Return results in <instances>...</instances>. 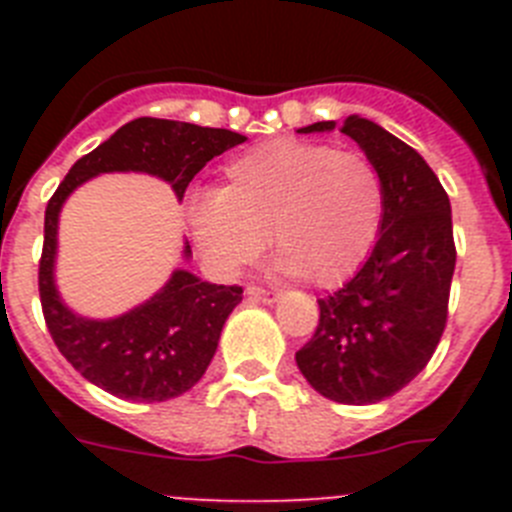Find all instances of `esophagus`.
<instances>
[{
	"label": "esophagus",
	"instance_id": "esophagus-1",
	"mask_svg": "<svg viewBox=\"0 0 512 512\" xmlns=\"http://www.w3.org/2000/svg\"><path fill=\"white\" fill-rule=\"evenodd\" d=\"M246 295L251 297V300H259V302H266V305H271V302L279 300V292H274V289H264V287H256V284H251V287L246 289Z\"/></svg>",
	"mask_w": 512,
	"mask_h": 512
}]
</instances>
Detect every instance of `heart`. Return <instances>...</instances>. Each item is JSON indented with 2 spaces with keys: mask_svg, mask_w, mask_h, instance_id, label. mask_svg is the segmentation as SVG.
Listing matches in <instances>:
<instances>
[{
  "mask_svg": "<svg viewBox=\"0 0 512 512\" xmlns=\"http://www.w3.org/2000/svg\"><path fill=\"white\" fill-rule=\"evenodd\" d=\"M382 210V176L364 153L277 138L233 158L220 189L189 202V223L225 274L259 259L269 235L284 271L328 287L372 251Z\"/></svg>",
  "mask_w": 512,
  "mask_h": 512,
  "instance_id": "heart-1",
  "label": "heart"
}]
</instances>
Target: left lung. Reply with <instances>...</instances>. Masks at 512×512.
I'll return each mask as SVG.
<instances>
[{
    "label": "left lung",
    "mask_w": 512,
    "mask_h": 512,
    "mask_svg": "<svg viewBox=\"0 0 512 512\" xmlns=\"http://www.w3.org/2000/svg\"><path fill=\"white\" fill-rule=\"evenodd\" d=\"M333 128L325 120L300 133ZM338 130L382 176V225L356 277L318 300V328L295 359L328 400L372 405L413 382L443 336L456 266L451 202L423 156L377 122L351 115Z\"/></svg>",
    "instance_id": "8db88e82"
}]
</instances>
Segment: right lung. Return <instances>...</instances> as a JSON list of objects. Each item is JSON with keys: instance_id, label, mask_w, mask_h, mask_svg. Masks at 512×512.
I'll use <instances>...</instances> for the list:
<instances>
[{"instance_id": "1", "label": "right lung", "mask_w": 512, "mask_h": 512, "mask_svg": "<svg viewBox=\"0 0 512 512\" xmlns=\"http://www.w3.org/2000/svg\"><path fill=\"white\" fill-rule=\"evenodd\" d=\"M243 140L246 135L233 130L138 117L81 156L48 200L38 269L45 325L66 361L104 392L133 402H164L192 390L215 356L225 320L243 300V287L202 282L179 269L161 292L120 318H81L63 305L53 282L63 202L79 184L107 171L161 176L182 200L207 161ZM184 256H189V246Z\"/></svg>"}]
</instances>
